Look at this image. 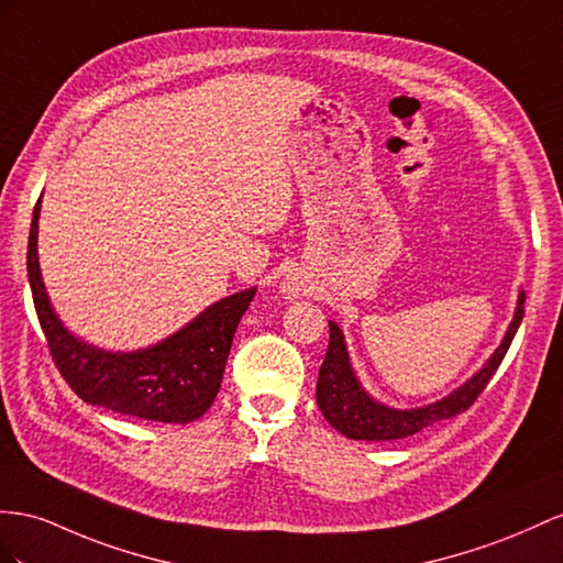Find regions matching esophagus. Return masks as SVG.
<instances>
[{
    "instance_id": "obj_1",
    "label": "esophagus",
    "mask_w": 563,
    "mask_h": 563,
    "mask_svg": "<svg viewBox=\"0 0 563 563\" xmlns=\"http://www.w3.org/2000/svg\"><path fill=\"white\" fill-rule=\"evenodd\" d=\"M295 292H297V290H295V287H290V295H295Z\"/></svg>"
}]
</instances>
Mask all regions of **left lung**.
I'll return each instance as SVG.
<instances>
[{
	"mask_svg": "<svg viewBox=\"0 0 563 563\" xmlns=\"http://www.w3.org/2000/svg\"><path fill=\"white\" fill-rule=\"evenodd\" d=\"M523 301L526 295L521 292L518 295L516 316L507 330V335H504V342L499 344V350L466 385H461L456 393L438 401V405H428L423 409L409 411L387 409L378 405V401H373L362 390V385L354 378V371L350 366L347 350H344L342 330L335 323H330L328 352L319 371V383H316V401H319L328 423L352 440L387 442L411 438L432 423H440L444 419H452V416L461 411H466L473 401L481 397L487 383L493 380L504 354L509 352V344L516 335V330L523 321Z\"/></svg>",
	"mask_w": 563,
	"mask_h": 563,
	"instance_id": "8db88e82",
	"label": "left lung"
}]
</instances>
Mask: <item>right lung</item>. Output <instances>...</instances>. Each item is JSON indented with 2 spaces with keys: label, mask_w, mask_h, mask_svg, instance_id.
<instances>
[{
  "label": "right lung",
  "mask_w": 563,
  "mask_h": 563,
  "mask_svg": "<svg viewBox=\"0 0 563 563\" xmlns=\"http://www.w3.org/2000/svg\"><path fill=\"white\" fill-rule=\"evenodd\" d=\"M37 216L27 238V280L54 366L82 401L156 423H190L211 405L223 380L235 328L256 290L216 301L156 347L111 354L76 340L56 319L37 266Z\"/></svg>",
  "instance_id": "right-lung-1"
}]
</instances>
